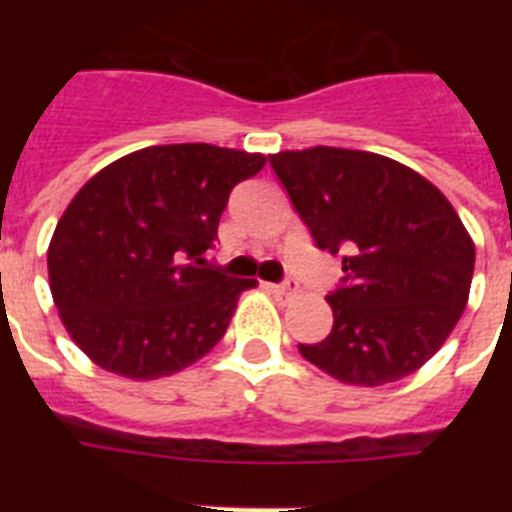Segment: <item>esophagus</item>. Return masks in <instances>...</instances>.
Returning <instances> with one entry per match:
<instances>
[{
	"label": "esophagus",
	"instance_id": "34e87169",
	"mask_svg": "<svg viewBox=\"0 0 512 512\" xmlns=\"http://www.w3.org/2000/svg\"><path fill=\"white\" fill-rule=\"evenodd\" d=\"M271 289L276 292V295H292V292L297 289V284L292 279H287V281H281V284H273Z\"/></svg>",
	"mask_w": 512,
	"mask_h": 512
}]
</instances>
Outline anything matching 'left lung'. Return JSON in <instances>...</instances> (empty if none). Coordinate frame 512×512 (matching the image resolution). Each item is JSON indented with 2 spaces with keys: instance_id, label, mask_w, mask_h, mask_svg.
<instances>
[{
  "instance_id": "left-lung-1",
  "label": "left lung",
  "mask_w": 512,
  "mask_h": 512,
  "mask_svg": "<svg viewBox=\"0 0 512 512\" xmlns=\"http://www.w3.org/2000/svg\"><path fill=\"white\" fill-rule=\"evenodd\" d=\"M316 247L342 252L327 340L303 358L348 385L417 372L468 305L476 244L444 193L388 156L316 146L271 156Z\"/></svg>"
}]
</instances>
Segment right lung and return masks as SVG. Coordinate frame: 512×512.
I'll return each instance as SVG.
<instances>
[{
	"label": "right lung",
	"instance_id": "obj_1",
	"mask_svg": "<svg viewBox=\"0 0 512 512\" xmlns=\"http://www.w3.org/2000/svg\"><path fill=\"white\" fill-rule=\"evenodd\" d=\"M263 154L148 146L90 177L55 225L47 271L71 340L106 372L156 380L215 348L255 279L207 263L233 185Z\"/></svg>",
	"mask_w": 512,
	"mask_h": 512
}]
</instances>
